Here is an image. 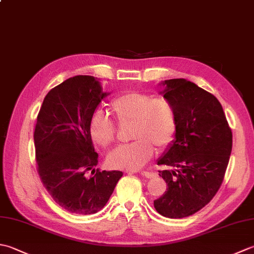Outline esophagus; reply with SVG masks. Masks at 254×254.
<instances>
[{
	"label": "esophagus",
	"instance_id": "34e87169",
	"mask_svg": "<svg viewBox=\"0 0 254 254\" xmlns=\"http://www.w3.org/2000/svg\"><path fill=\"white\" fill-rule=\"evenodd\" d=\"M128 174H134V172H139V171H127ZM142 176L148 178V179H152V178H155L156 176H157V174L156 172H153V171H141L139 172Z\"/></svg>",
	"mask_w": 254,
	"mask_h": 254
}]
</instances>
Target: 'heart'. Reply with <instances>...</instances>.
<instances>
[{
	"mask_svg": "<svg viewBox=\"0 0 254 254\" xmlns=\"http://www.w3.org/2000/svg\"><path fill=\"white\" fill-rule=\"evenodd\" d=\"M120 122H132L130 137L107 156L112 168L135 171L152 157L154 147L164 149L172 142L177 131V115L171 102L164 97H152L142 91H126L110 104ZM89 135L95 144L108 147L115 141L116 127L104 112L96 111L89 121Z\"/></svg>",
	"mask_w": 254,
	"mask_h": 254,
	"instance_id": "obj_1",
	"label": "heart"
}]
</instances>
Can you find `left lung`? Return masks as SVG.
<instances>
[{"mask_svg":"<svg viewBox=\"0 0 254 254\" xmlns=\"http://www.w3.org/2000/svg\"><path fill=\"white\" fill-rule=\"evenodd\" d=\"M160 94L177 115L175 139L157 165L167 191L155 199L156 210L168 218H183L210 202L222 186L233 148V133L216 97L185 78L167 79Z\"/></svg>","mask_w":254,"mask_h":254,"instance_id":"left-lung-1","label":"left lung"}]
</instances>
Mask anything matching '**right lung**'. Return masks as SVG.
Listing matches in <instances>:
<instances>
[{"label":"right lung","mask_w":254,"mask_h":254,"mask_svg":"<svg viewBox=\"0 0 254 254\" xmlns=\"http://www.w3.org/2000/svg\"><path fill=\"white\" fill-rule=\"evenodd\" d=\"M108 95L94 76L77 75L52 88L38 113L34 133L38 174L52 198L71 213L99 212L123 175L95 171L98 154L89 121ZM89 170L94 175L90 178Z\"/></svg>","instance_id":"1"}]
</instances>
